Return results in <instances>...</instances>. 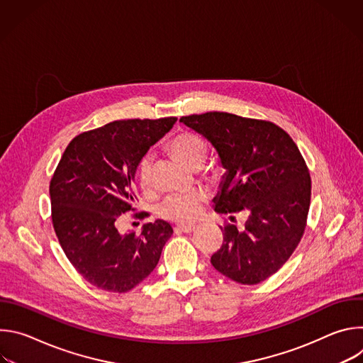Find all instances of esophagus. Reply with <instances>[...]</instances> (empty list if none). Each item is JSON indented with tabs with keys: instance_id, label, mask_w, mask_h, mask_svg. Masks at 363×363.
Returning a JSON list of instances; mask_svg holds the SVG:
<instances>
[{
	"instance_id": "esophagus-1",
	"label": "esophagus",
	"mask_w": 363,
	"mask_h": 363,
	"mask_svg": "<svg viewBox=\"0 0 363 363\" xmlns=\"http://www.w3.org/2000/svg\"><path fill=\"white\" fill-rule=\"evenodd\" d=\"M195 230V225L194 224H179L175 227V231H179V233H192Z\"/></svg>"
}]
</instances>
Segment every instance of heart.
<instances>
[{"mask_svg": "<svg viewBox=\"0 0 363 363\" xmlns=\"http://www.w3.org/2000/svg\"><path fill=\"white\" fill-rule=\"evenodd\" d=\"M171 152L189 168H199L206 157V146L203 140L191 132H182L177 135L169 143ZM153 157L150 153L145 155L138 165V181L142 189H149L153 182ZM206 195L202 191L177 192L168 195L160 203V216L177 223H188L194 220Z\"/></svg>", "mask_w": 363, "mask_h": 363, "instance_id": "obj_1", "label": "heart"}]
</instances>
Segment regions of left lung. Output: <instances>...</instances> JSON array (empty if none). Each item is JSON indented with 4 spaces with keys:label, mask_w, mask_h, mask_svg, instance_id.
I'll list each match as a JSON object with an SVG mask.
<instances>
[{
    "label": "left lung",
    "mask_w": 363,
    "mask_h": 363,
    "mask_svg": "<svg viewBox=\"0 0 363 363\" xmlns=\"http://www.w3.org/2000/svg\"><path fill=\"white\" fill-rule=\"evenodd\" d=\"M179 122L216 147L225 169L214 210L248 214L242 230L221 227L224 241L211 264L241 284L264 281L289 260L306 228L312 181L298 147L267 121L206 112Z\"/></svg>",
    "instance_id": "left-lung-1"
}]
</instances>
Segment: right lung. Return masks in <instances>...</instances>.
Segmentation results:
<instances>
[{
    "instance_id": "add662e5",
    "label": "right lung",
    "mask_w": 363,
    "mask_h": 363,
    "mask_svg": "<svg viewBox=\"0 0 363 363\" xmlns=\"http://www.w3.org/2000/svg\"><path fill=\"white\" fill-rule=\"evenodd\" d=\"M175 122L115 121L83 132L69 143L51 178V220L59 242L73 267L97 289L132 290L157 267L174 233L164 220L143 224L139 234H122L118 225L125 213L135 211L140 160Z\"/></svg>"
}]
</instances>
